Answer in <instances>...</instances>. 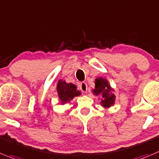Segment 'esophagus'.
<instances>
[{"label": "esophagus", "instance_id": "esophagus-1", "mask_svg": "<svg viewBox=\"0 0 159 159\" xmlns=\"http://www.w3.org/2000/svg\"><path fill=\"white\" fill-rule=\"evenodd\" d=\"M79 87L80 89L81 90V91H83L84 93H87V83L85 82H81L79 85Z\"/></svg>", "mask_w": 159, "mask_h": 159}]
</instances>
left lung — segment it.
Wrapping results in <instances>:
<instances>
[{
	"label": "left lung",
	"instance_id": "left-lung-1",
	"mask_svg": "<svg viewBox=\"0 0 159 159\" xmlns=\"http://www.w3.org/2000/svg\"><path fill=\"white\" fill-rule=\"evenodd\" d=\"M111 90V87L108 85V81L105 79L98 78L95 80V89L93 92L96 95H102L104 100L101 101V105L105 108H109L114 104L115 95L110 93Z\"/></svg>",
	"mask_w": 159,
	"mask_h": 159
}]
</instances>
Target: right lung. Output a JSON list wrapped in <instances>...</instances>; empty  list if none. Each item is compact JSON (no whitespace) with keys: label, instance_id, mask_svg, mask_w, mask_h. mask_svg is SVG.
Wrapping results in <instances>:
<instances>
[{"label":"right lung","instance_id":"obj_1","mask_svg":"<svg viewBox=\"0 0 159 159\" xmlns=\"http://www.w3.org/2000/svg\"><path fill=\"white\" fill-rule=\"evenodd\" d=\"M57 90H58L59 99L63 103L68 102L74 97L80 94V92L76 90V87L74 84H67L66 81L62 80H59V82L58 83Z\"/></svg>","mask_w":159,"mask_h":159}]
</instances>
